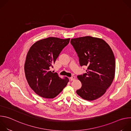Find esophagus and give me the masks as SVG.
<instances>
[{
	"label": "esophagus",
	"instance_id": "obj_1",
	"mask_svg": "<svg viewBox=\"0 0 131 131\" xmlns=\"http://www.w3.org/2000/svg\"><path fill=\"white\" fill-rule=\"evenodd\" d=\"M69 79H70L71 81H73V80H74V79H75V77H74V76H72L71 77L69 78Z\"/></svg>",
	"mask_w": 131,
	"mask_h": 131
}]
</instances>
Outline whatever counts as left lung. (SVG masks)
Returning a JSON list of instances; mask_svg holds the SVG:
<instances>
[{"label": "left lung", "mask_w": 131, "mask_h": 131, "mask_svg": "<svg viewBox=\"0 0 131 131\" xmlns=\"http://www.w3.org/2000/svg\"><path fill=\"white\" fill-rule=\"evenodd\" d=\"M70 43L78 54L80 66L88 67L86 73L77 76L82 86L77 94L84 100H95L105 94L114 79V53L107 43L95 37L73 38Z\"/></svg>", "instance_id": "obj_1"}]
</instances>
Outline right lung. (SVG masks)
Returning <instances> with one entry per match:
<instances>
[{
  "label": "right lung",
  "instance_id": "add662e5",
  "mask_svg": "<svg viewBox=\"0 0 131 131\" xmlns=\"http://www.w3.org/2000/svg\"><path fill=\"white\" fill-rule=\"evenodd\" d=\"M69 40L49 37L37 41L29 50L24 65L25 76L31 89L40 96L53 99L67 84L68 78H61L50 69Z\"/></svg>",
  "mask_w": 131,
  "mask_h": 131
}]
</instances>
